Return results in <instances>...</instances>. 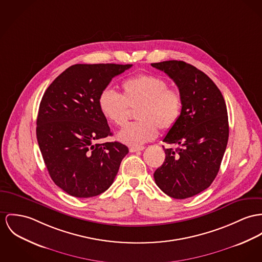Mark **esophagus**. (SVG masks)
<instances>
[{"label": "esophagus", "mask_w": 262, "mask_h": 262, "mask_svg": "<svg viewBox=\"0 0 262 262\" xmlns=\"http://www.w3.org/2000/svg\"><path fill=\"white\" fill-rule=\"evenodd\" d=\"M144 146H130L129 147V151L130 152H137V151H141L143 150Z\"/></svg>", "instance_id": "obj_1"}]
</instances>
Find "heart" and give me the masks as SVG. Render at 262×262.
Returning a JSON list of instances; mask_svg holds the SVG:
<instances>
[{
  "label": "heart",
  "mask_w": 262,
  "mask_h": 262,
  "mask_svg": "<svg viewBox=\"0 0 262 262\" xmlns=\"http://www.w3.org/2000/svg\"><path fill=\"white\" fill-rule=\"evenodd\" d=\"M121 92L105 89L99 96L102 116L117 126L126 123L129 108H138V122L123 127L118 135L120 141L133 146L155 140L159 126L168 130L180 120L183 101L178 89L168 88L164 79L152 75H138L121 82Z\"/></svg>",
  "instance_id": "obj_1"
}]
</instances>
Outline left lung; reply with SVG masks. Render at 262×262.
Listing matches in <instances>:
<instances>
[{
  "mask_svg": "<svg viewBox=\"0 0 262 262\" xmlns=\"http://www.w3.org/2000/svg\"><path fill=\"white\" fill-rule=\"evenodd\" d=\"M179 88L183 106L181 118L163 141L178 144L164 148L165 160L154 178L170 198L184 200L199 194L214 181L228 141V117L220 89L203 72L182 60L151 63Z\"/></svg>",
  "mask_w": 262,
  "mask_h": 262,
  "instance_id": "left-lung-1",
  "label": "left lung"
}]
</instances>
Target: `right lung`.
Masks as SVG:
<instances>
[{"mask_svg": "<svg viewBox=\"0 0 262 262\" xmlns=\"http://www.w3.org/2000/svg\"><path fill=\"white\" fill-rule=\"evenodd\" d=\"M133 64L78 63L53 81L40 101L37 140L53 181L72 196L88 199L114 182L128 148L112 136L99 96Z\"/></svg>", "mask_w": 262, "mask_h": 262, "instance_id": "right-lung-1", "label": "right lung"}]
</instances>
